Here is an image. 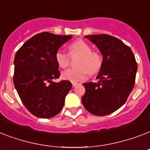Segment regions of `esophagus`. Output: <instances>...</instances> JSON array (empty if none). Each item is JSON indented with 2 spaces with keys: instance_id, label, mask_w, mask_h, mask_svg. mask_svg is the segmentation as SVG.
<instances>
[{
  "instance_id": "obj_1",
  "label": "esophagus",
  "mask_w": 150,
  "mask_h": 150,
  "mask_svg": "<svg viewBox=\"0 0 150 150\" xmlns=\"http://www.w3.org/2000/svg\"><path fill=\"white\" fill-rule=\"evenodd\" d=\"M78 85V83H76V82H72V86L73 87H75L76 86Z\"/></svg>"
}]
</instances>
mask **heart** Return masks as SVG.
Wrapping results in <instances>:
<instances>
[{"label":"heart","mask_w":150,"mask_h":150,"mask_svg":"<svg viewBox=\"0 0 150 150\" xmlns=\"http://www.w3.org/2000/svg\"><path fill=\"white\" fill-rule=\"evenodd\" d=\"M71 55L78 54L81 56L79 62V68H69L61 74L62 79L71 82L85 81L88 78L89 72L92 75L100 71L102 65V57L98 52L92 51L91 46L83 40L74 41L68 46ZM55 60L59 67L65 68L69 64V55L59 50L55 54Z\"/></svg>","instance_id":"1"}]
</instances>
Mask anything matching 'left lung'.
<instances>
[{"instance_id": "1", "label": "left lung", "mask_w": 150, "mask_h": 150, "mask_svg": "<svg viewBox=\"0 0 150 150\" xmlns=\"http://www.w3.org/2000/svg\"><path fill=\"white\" fill-rule=\"evenodd\" d=\"M103 55L97 82L84 83L82 97L85 108L91 114L104 116L119 109L126 102L135 85L137 63L131 48L116 37L107 34L85 36Z\"/></svg>"}]
</instances>
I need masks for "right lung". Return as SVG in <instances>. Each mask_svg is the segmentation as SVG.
Segmentation results:
<instances>
[{"instance_id":"1","label":"right lung","mask_w":150,"mask_h":150,"mask_svg":"<svg viewBox=\"0 0 150 150\" xmlns=\"http://www.w3.org/2000/svg\"><path fill=\"white\" fill-rule=\"evenodd\" d=\"M72 36L43 32L27 40L15 54L14 85L20 99L37 117L50 118L60 113L71 83L53 80L60 76L55 54Z\"/></svg>"}]
</instances>
